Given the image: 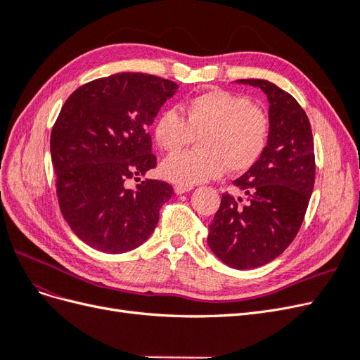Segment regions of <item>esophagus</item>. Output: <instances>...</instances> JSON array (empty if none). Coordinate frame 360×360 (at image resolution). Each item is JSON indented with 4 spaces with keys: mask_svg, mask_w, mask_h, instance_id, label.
Wrapping results in <instances>:
<instances>
[{
    "mask_svg": "<svg viewBox=\"0 0 360 360\" xmlns=\"http://www.w3.org/2000/svg\"><path fill=\"white\" fill-rule=\"evenodd\" d=\"M176 193H184V192H189V191H192L193 189V186H186V184H176Z\"/></svg>",
    "mask_w": 360,
    "mask_h": 360,
    "instance_id": "1",
    "label": "esophagus"
}]
</instances>
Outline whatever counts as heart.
<instances>
[{
    "label": "heart",
    "instance_id": "b5f03b06",
    "mask_svg": "<svg viewBox=\"0 0 360 360\" xmlns=\"http://www.w3.org/2000/svg\"><path fill=\"white\" fill-rule=\"evenodd\" d=\"M163 111L153 135L167 153H179L198 136L200 148L168 158L162 163L163 176L179 184L209 181L228 172L240 174L252 168L269 143L270 118L263 108L246 96L212 90L192 97L181 108Z\"/></svg>",
    "mask_w": 360,
    "mask_h": 360
}]
</instances>
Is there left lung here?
Here are the masks:
<instances>
[{"label":"left lung","mask_w":360,"mask_h":360,"mask_svg":"<svg viewBox=\"0 0 360 360\" xmlns=\"http://www.w3.org/2000/svg\"><path fill=\"white\" fill-rule=\"evenodd\" d=\"M270 103L269 143L263 156L233 183L246 200L222 193L209 225L210 249L234 269H255L279 257L297 236L315 181L314 138L307 112L291 94L264 79Z\"/></svg>","instance_id":"8db88e82"}]
</instances>
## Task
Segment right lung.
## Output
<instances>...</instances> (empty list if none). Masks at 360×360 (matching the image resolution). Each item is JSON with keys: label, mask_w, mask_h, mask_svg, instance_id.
<instances>
[{"label": "right lung", "mask_w": 360, "mask_h": 360, "mask_svg": "<svg viewBox=\"0 0 360 360\" xmlns=\"http://www.w3.org/2000/svg\"><path fill=\"white\" fill-rule=\"evenodd\" d=\"M179 85L123 72L86 82L64 102L51 132V156L64 219L84 243L122 254L146 242L172 184L129 180L158 165L147 127Z\"/></svg>", "instance_id": "1"}]
</instances>
